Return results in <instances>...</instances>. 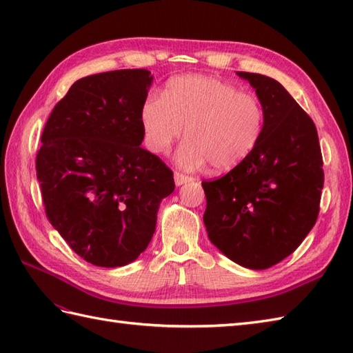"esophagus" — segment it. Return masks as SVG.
<instances>
[{
  "instance_id": "1",
  "label": "esophagus",
  "mask_w": 353,
  "mask_h": 353,
  "mask_svg": "<svg viewBox=\"0 0 353 353\" xmlns=\"http://www.w3.org/2000/svg\"><path fill=\"white\" fill-rule=\"evenodd\" d=\"M191 181H192L191 176H186V174H183V172H179V171L174 172V182L177 186H181V185H183L186 182H191Z\"/></svg>"
}]
</instances>
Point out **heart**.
Returning <instances> with one entry per match:
<instances>
[{
  "label": "heart",
  "instance_id": "obj_1",
  "mask_svg": "<svg viewBox=\"0 0 353 353\" xmlns=\"http://www.w3.org/2000/svg\"><path fill=\"white\" fill-rule=\"evenodd\" d=\"M264 108L256 95L216 77L183 76L170 80L162 99L148 97L141 108V125L150 152L165 153L182 137L177 153L183 167L209 162L214 171H229L244 162L262 137Z\"/></svg>",
  "mask_w": 353,
  "mask_h": 353
}]
</instances>
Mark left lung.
<instances>
[{
  "label": "left lung",
  "mask_w": 353,
  "mask_h": 353,
  "mask_svg": "<svg viewBox=\"0 0 353 353\" xmlns=\"http://www.w3.org/2000/svg\"><path fill=\"white\" fill-rule=\"evenodd\" d=\"M256 91L264 130L244 162L203 181L211 243L245 268L265 270L294 252L317 221L323 157L316 124L279 81L236 72Z\"/></svg>",
  "instance_id": "8db88e82"
}]
</instances>
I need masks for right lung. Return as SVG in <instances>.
I'll use <instances>...</instances> for the list:
<instances>
[{
	"label": "right lung",
	"instance_id": "add662e5",
	"mask_svg": "<svg viewBox=\"0 0 353 353\" xmlns=\"http://www.w3.org/2000/svg\"><path fill=\"white\" fill-rule=\"evenodd\" d=\"M153 76L117 70L77 80L41 137L36 176L48 221L80 258L123 267L147 249L172 171L141 147Z\"/></svg>",
	"mask_w": 353,
	"mask_h": 353
}]
</instances>
